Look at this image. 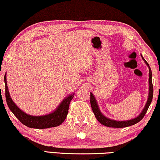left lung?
I'll use <instances>...</instances> for the list:
<instances>
[{"label": "left lung", "mask_w": 160, "mask_h": 160, "mask_svg": "<svg viewBox=\"0 0 160 160\" xmlns=\"http://www.w3.org/2000/svg\"><path fill=\"white\" fill-rule=\"evenodd\" d=\"M141 57H142L143 60L144 61L145 64L147 65L148 67V71H149V75H148V99L147 102L146 103L145 107L143 108L142 111L139 114L138 116H137L136 118L133 119H131V120H125V121H118V120H112V119L108 118L107 117L103 115L102 113V112L100 111L99 107H98V102L96 101L95 96H93V94L91 93V105L92 110H93L94 115H95L96 118L97 119L98 122L102 123V125L107 126V127H110V128H125L128 127V126L136 124L138 122L142 120L143 117H144L145 114L147 113V110L149 107V106L152 103V98H153V85H152V70H151V68L149 65L147 63V61L144 59V58L143 57V56L141 55Z\"/></svg>", "instance_id": "left-lung-1"}]
</instances>
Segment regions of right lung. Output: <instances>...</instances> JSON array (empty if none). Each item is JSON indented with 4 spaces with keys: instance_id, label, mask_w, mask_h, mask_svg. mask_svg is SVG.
Here are the masks:
<instances>
[{
    "instance_id": "add662e5",
    "label": "right lung",
    "mask_w": 160,
    "mask_h": 160,
    "mask_svg": "<svg viewBox=\"0 0 160 160\" xmlns=\"http://www.w3.org/2000/svg\"><path fill=\"white\" fill-rule=\"evenodd\" d=\"M4 82L6 85V99L8 107L16 116V118L23 125L31 128L45 129V128L57 127L60 125L65 120L68 114L69 103L73 98L75 93H72L71 95L65 97L57 107V109L51 113L41 116H33L22 111L13 102L12 98H11L7 82H6V73L4 76Z\"/></svg>"
}]
</instances>
